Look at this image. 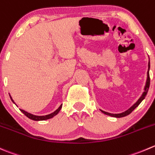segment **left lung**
<instances>
[{"mask_svg":"<svg viewBox=\"0 0 155 155\" xmlns=\"http://www.w3.org/2000/svg\"><path fill=\"white\" fill-rule=\"evenodd\" d=\"M149 70H150V61H148V72H147V80H146V83H145V88H144V91H143V93H142V96H141V97L139 98V100H138L137 101H136V103H135L134 104H133V106L129 108V109L127 110L124 111V112L120 113V114H110V113H107V112H106V111L101 110H100L101 111V112L103 113V114H106V115L110 116V117H117V118L124 117H126V116H127V115H129V114H131V113L133 112V111L134 110L136 109V108L138 106H139V104H140L141 102H142V101H143L144 99H145V96H146L147 93H148V88H149V86H150Z\"/></svg>","mask_w":155,"mask_h":155,"instance_id":"left-lung-1","label":"left lung"}]
</instances>
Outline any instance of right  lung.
Here are the masks:
<instances>
[{
    "label": "right lung",
    "instance_id": "obj_1",
    "mask_svg": "<svg viewBox=\"0 0 155 155\" xmlns=\"http://www.w3.org/2000/svg\"><path fill=\"white\" fill-rule=\"evenodd\" d=\"M10 98H11V101H13V103L15 104L14 101H13V99H12V97H11V96L10 95ZM61 107H62V104H61V106H60L59 107H58V109H57L56 110L54 111V112L51 113V114H48V115H45V116H37V115H34V114H30V113L27 112V111L24 110H22V109H19V110H20L22 111V112L23 113V114H25V116H26L27 117L29 118V119L32 120L40 121V120H48V119H51V118L54 117V116H56L57 114H58V113H59V111L61 110Z\"/></svg>",
    "mask_w": 155,
    "mask_h": 155
}]
</instances>
